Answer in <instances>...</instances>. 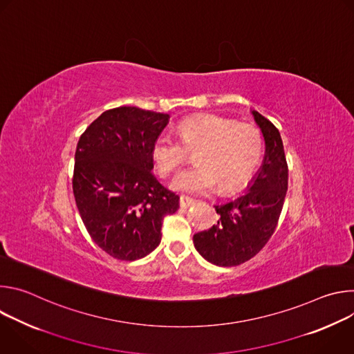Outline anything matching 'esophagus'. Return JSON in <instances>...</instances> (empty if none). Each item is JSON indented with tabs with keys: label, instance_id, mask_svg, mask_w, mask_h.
Here are the masks:
<instances>
[{
	"label": "esophagus",
	"instance_id": "1",
	"mask_svg": "<svg viewBox=\"0 0 354 354\" xmlns=\"http://www.w3.org/2000/svg\"><path fill=\"white\" fill-rule=\"evenodd\" d=\"M179 205H180L182 209H187V207H190L192 205H194V200H193L192 197H189V196L182 194V196L179 197Z\"/></svg>",
	"mask_w": 354,
	"mask_h": 354
}]
</instances>
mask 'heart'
I'll return each mask as SVG.
<instances>
[{
	"mask_svg": "<svg viewBox=\"0 0 354 354\" xmlns=\"http://www.w3.org/2000/svg\"><path fill=\"white\" fill-rule=\"evenodd\" d=\"M178 138L160 134L151 147L154 165L161 176L175 174L196 153L194 168L179 174L172 189L205 194L218 186L220 192H234L254 176L263 153L261 131L232 119L203 115L183 119L178 124Z\"/></svg>",
	"mask_w": 354,
	"mask_h": 354,
	"instance_id": "b5f03b06",
	"label": "heart"
}]
</instances>
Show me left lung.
Masks as SVG:
<instances>
[{
  "label": "left lung",
  "mask_w": 354,
  "mask_h": 354,
  "mask_svg": "<svg viewBox=\"0 0 354 354\" xmlns=\"http://www.w3.org/2000/svg\"><path fill=\"white\" fill-rule=\"evenodd\" d=\"M252 115L265 138L262 167L246 192L214 206L217 224L193 235L198 254L217 266H238L258 254L276 230L287 193L288 168L280 133L259 112Z\"/></svg>",
  "instance_id": "1"
}]
</instances>
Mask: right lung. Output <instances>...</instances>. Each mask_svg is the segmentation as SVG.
Returning a JSON list of instances; mask_svg holds the SVG:
<instances>
[{
  "label": "right lung",
  "mask_w": 354,
  "mask_h": 354,
  "mask_svg": "<svg viewBox=\"0 0 354 354\" xmlns=\"http://www.w3.org/2000/svg\"><path fill=\"white\" fill-rule=\"evenodd\" d=\"M169 115L136 106L109 109L78 140L73 190L93 242L120 261L147 257L161 242L162 220L179 196L153 174L151 147Z\"/></svg>",
  "instance_id": "right-lung-1"
}]
</instances>
